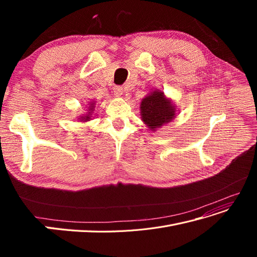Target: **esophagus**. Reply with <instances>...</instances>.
I'll list each match as a JSON object with an SVG mask.
<instances>
[{
    "instance_id": "obj_1",
    "label": "esophagus",
    "mask_w": 257,
    "mask_h": 257,
    "mask_svg": "<svg viewBox=\"0 0 257 257\" xmlns=\"http://www.w3.org/2000/svg\"><path fill=\"white\" fill-rule=\"evenodd\" d=\"M113 93H114L115 96H118V97L121 96L123 94V88L119 87V85H118V87H114L113 88Z\"/></svg>"
}]
</instances>
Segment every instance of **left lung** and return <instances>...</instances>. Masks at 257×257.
<instances>
[{
	"label": "left lung",
	"instance_id": "left-lung-1",
	"mask_svg": "<svg viewBox=\"0 0 257 257\" xmlns=\"http://www.w3.org/2000/svg\"><path fill=\"white\" fill-rule=\"evenodd\" d=\"M142 120L151 131H155L176 116V107L160 90L151 92L141 104Z\"/></svg>",
	"mask_w": 257,
	"mask_h": 257
}]
</instances>
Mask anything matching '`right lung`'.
Segmentation results:
<instances>
[{"mask_svg":"<svg viewBox=\"0 0 257 257\" xmlns=\"http://www.w3.org/2000/svg\"><path fill=\"white\" fill-rule=\"evenodd\" d=\"M95 107V103L94 102H90V106H89V112L85 113L84 115H81L80 116V121L82 122H87V121H90L91 120V114H92V111L93 109H94Z\"/></svg>","mask_w":257,"mask_h":257,"instance_id":"right-lung-1","label":"right lung"}]
</instances>
